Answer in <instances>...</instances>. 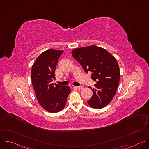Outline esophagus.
Here are the masks:
<instances>
[{
  "instance_id": "34e87169",
  "label": "esophagus",
  "mask_w": 149,
  "mask_h": 149,
  "mask_svg": "<svg viewBox=\"0 0 149 149\" xmlns=\"http://www.w3.org/2000/svg\"><path fill=\"white\" fill-rule=\"evenodd\" d=\"M75 88H78V89H82L83 88V86H75Z\"/></svg>"
}]
</instances>
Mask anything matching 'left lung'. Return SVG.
<instances>
[{
    "label": "left lung",
    "instance_id": "obj_1",
    "mask_svg": "<svg viewBox=\"0 0 149 149\" xmlns=\"http://www.w3.org/2000/svg\"><path fill=\"white\" fill-rule=\"evenodd\" d=\"M85 72H91L96 82L92 89L93 95L88 103L92 108L101 109L114 97L120 80V70L116 58L105 49L96 45L78 48L72 52Z\"/></svg>",
    "mask_w": 149,
    "mask_h": 149
}]
</instances>
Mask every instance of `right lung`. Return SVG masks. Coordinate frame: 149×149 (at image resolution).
<instances>
[{
	"mask_svg": "<svg viewBox=\"0 0 149 149\" xmlns=\"http://www.w3.org/2000/svg\"><path fill=\"white\" fill-rule=\"evenodd\" d=\"M63 51L49 49L36 59L31 69V82L40 105L45 111L56 113L65 106L71 91L68 86L52 83L58 60Z\"/></svg>",
	"mask_w": 149,
	"mask_h": 149,
	"instance_id": "1",
	"label": "right lung"
}]
</instances>
